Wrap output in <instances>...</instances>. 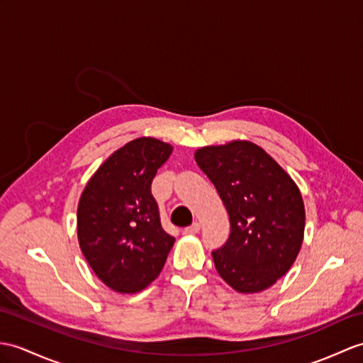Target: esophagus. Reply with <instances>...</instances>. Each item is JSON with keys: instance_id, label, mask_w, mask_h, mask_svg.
I'll use <instances>...</instances> for the list:
<instances>
[{"instance_id": "esophagus-1", "label": "esophagus", "mask_w": 363, "mask_h": 363, "mask_svg": "<svg viewBox=\"0 0 363 363\" xmlns=\"http://www.w3.org/2000/svg\"><path fill=\"white\" fill-rule=\"evenodd\" d=\"M201 229V224L199 223H193L191 225L185 227L184 229V235H193V233H198Z\"/></svg>"}]
</instances>
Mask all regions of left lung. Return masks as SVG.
<instances>
[{"instance_id":"obj_1","label":"left lung","mask_w":363,"mask_h":363,"mask_svg":"<svg viewBox=\"0 0 363 363\" xmlns=\"http://www.w3.org/2000/svg\"><path fill=\"white\" fill-rule=\"evenodd\" d=\"M230 220V237L212 257L223 280L241 294L271 288L296 261L305 235L297 184L250 140L195 151Z\"/></svg>"}]
</instances>
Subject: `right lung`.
Segmentation results:
<instances>
[{"mask_svg":"<svg viewBox=\"0 0 363 363\" xmlns=\"http://www.w3.org/2000/svg\"><path fill=\"white\" fill-rule=\"evenodd\" d=\"M173 147L138 138L109 156L83 189L77 238L99 280L119 294H136L161 274L174 238L161 225L151 181Z\"/></svg>","mask_w":363,"mask_h":363,"instance_id":"1","label":"right lung"}]
</instances>
